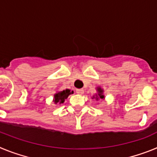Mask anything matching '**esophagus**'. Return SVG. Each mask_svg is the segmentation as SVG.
<instances>
[{
	"instance_id": "obj_1",
	"label": "esophagus",
	"mask_w": 157,
	"mask_h": 157,
	"mask_svg": "<svg viewBox=\"0 0 157 157\" xmlns=\"http://www.w3.org/2000/svg\"><path fill=\"white\" fill-rule=\"evenodd\" d=\"M76 92H77V94H84V90H83L82 89H78L77 90H76Z\"/></svg>"
}]
</instances>
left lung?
<instances>
[{
  "instance_id": "obj_1",
  "label": "left lung",
  "mask_w": 157,
  "mask_h": 157,
  "mask_svg": "<svg viewBox=\"0 0 157 157\" xmlns=\"http://www.w3.org/2000/svg\"><path fill=\"white\" fill-rule=\"evenodd\" d=\"M97 90V94H94L92 97V99H95L96 101H99V100H105V97L104 95V90L101 86H98L96 88Z\"/></svg>"
}]
</instances>
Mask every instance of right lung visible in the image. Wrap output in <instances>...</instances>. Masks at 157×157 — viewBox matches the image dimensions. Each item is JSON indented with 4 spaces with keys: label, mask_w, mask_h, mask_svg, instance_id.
<instances>
[{
    "label": "right lung",
    "mask_w": 157,
    "mask_h": 157,
    "mask_svg": "<svg viewBox=\"0 0 157 157\" xmlns=\"http://www.w3.org/2000/svg\"><path fill=\"white\" fill-rule=\"evenodd\" d=\"M74 91H71V90H65L58 91L56 94H54V98L52 101L54 103L57 105V104H63L65 101V100L68 98L70 94H72Z\"/></svg>",
    "instance_id": "add662e5"
}]
</instances>
